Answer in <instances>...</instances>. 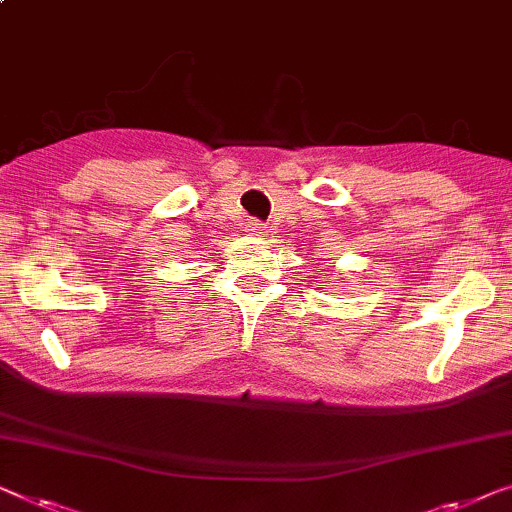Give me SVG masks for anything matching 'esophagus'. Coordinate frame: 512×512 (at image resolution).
Listing matches in <instances>:
<instances>
[{"label": "esophagus", "mask_w": 512, "mask_h": 512, "mask_svg": "<svg viewBox=\"0 0 512 512\" xmlns=\"http://www.w3.org/2000/svg\"><path fill=\"white\" fill-rule=\"evenodd\" d=\"M244 231H247L249 235H254V238H261V235H265V226L261 224V221L249 219L247 226H244Z\"/></svg>", "instance_id": "1"}]
</instances>
